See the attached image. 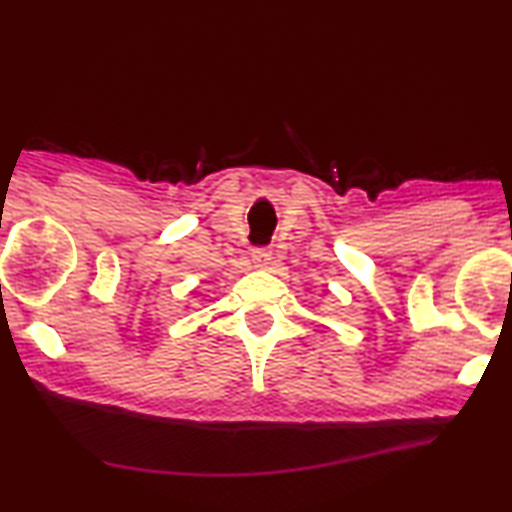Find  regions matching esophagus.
Instances as JSON below:
<instances>
[{
    "label": "esophagus",
    "instance_id": "1",
    "mask_svg": "<svg viewBox=\"0 0 512 512\" xmlns=\"http://www.w3.org/2000/svg\"><path fill=\"white\" fill-rule=\"evenodd\" d=\"M253 264H255V269H266V266L271 264V253H269V250H264V248L253 250Z\"/></svg>",
    "mask_w": 512,
    "mask_h": 512
}]
</instances>
